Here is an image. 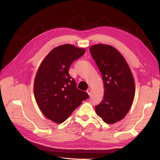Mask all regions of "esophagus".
Listing matches in <instances>:
<instances>
[{
  "instance_id": "esophagus-1",
  "label": "esophagus",
  "mask_w": 160,
  "mask_h": 160,
  "mask_svg": "<svg viewBox=\"0 0 160 160\" xmlns=\"http://www.w3.org/2000/svg\"><path fill=\"white\" fill-rule=\"evenodd\" d=\"M87 93H88L89 95H91V90H90V89H88V90H87Z\"/></svg>"
}]
</instances>
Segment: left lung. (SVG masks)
I'll list each match as a JSON object with an SVG mask.
<instances>
[{
	"instance_id": "obj_1",
	"label": "left lung",
	"mask_w": 160,
	"mask_h": 160,
	"mask_svg": "<svg viewBox=\"0 0 160 160\" xmlns=\"http://www.w3.org/2000/svg\"><path fill=\"white\" fill-rule=\"evenodd\" d=\"M90 51L101 72L104 88L96 113L105 123H115L125 117L132 106L135 92L133 76L125 58L112 46L95 44Z\"/></svg>"
}]
</instances>
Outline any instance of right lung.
<instances>
[{"instance_id":"obj_1","label":"right lung","mask_w":160,"mask_h":160,"mask_svg":"<svg viewBox=\"0 0 160 160\" xmlns=\"http://www.w3.org/2000/svg\"><path fill=\"white\" fill-rule=\"evenodd\" d=\"M85 53V48L72 44L58 46L51 50L42 62L34 83L35 99L46 117L61 123L89 97L77 89L69 75L70 65Z\"/></svg>"}]
</instances>
